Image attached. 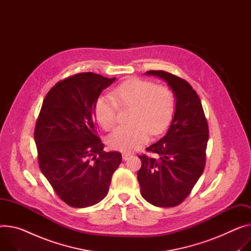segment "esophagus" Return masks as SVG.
<instances>
[{"mask_svg": "<svg viewBox=\"0 0 251 251\" xmlns=\"http://www.w3.org/2000/svg\"><path fill=\"white\" fill-rule=\"evenodd\" d=\"M129 157H131L130 152H123V160L124 161H126Z\"/></svg>", "mask_w": 251, "mask_h": 251, "instance_id": "34e87169", "label": "esophagus"}]
</instances>
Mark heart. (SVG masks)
I'll return each instance as SVG.
<instances>
[{"mask_svg": "<svg viewBox=\"0 0 251 251\" xmlns=\"http://www.w3.org/2000/svg\"><path fill=\"white\" fill-rule=\"evenodd\" d=\"M176 104L175 94L165 85L130 78L102 95L94 103V117L106 130L117 123L119 106L129 107L128 124L115 128L107 143L113 150L129 151L145 144L149 134L157 136L163 132L172 121Z\"/></svg>", "mask_w": 251, "mask_h": 251, "instance_id": "obj_1", "label": "heart"}]
</instances>
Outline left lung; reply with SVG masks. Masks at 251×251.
Instances as JSON below:
<instances>
[{
    "mask_svg": "<svg viewBox=\"0 0 251 251\" xmlns=\"http://www.w3.org/2000/svg\"><path fill=\"white\" fill-rule=\"evenodd\" d=\"M146 74L168 82L176 96V109L166 136L146 149L158 158L139 156L138 181L146 201L157 207H175L190 195L205 169L208 123L199 95L189 82L163 70Z\"/></svg>",
    "mask_w": 251,
    "mask_h": 251,
    "instance_id": "1",
    "label": "left lung"
}]
</instances>
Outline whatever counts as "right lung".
Returning <instances> with one entry per match:
<instances>
[{
    "instance_id": "right-lung-1",
    "label": "right lung",
    "mask_w": 251,
    "mask_h": 251,
    "mask_svg": "<svg viewBox=\"0 0 251 251\" xmlns=\"http://www.w3.org/2000/svg\"><path fill=\"white\" fill-rule=\"evenodd\" d=\"M114 80L92 72L71 75L48 91L38 115L39 168L58 197L74 208L100 202L122 162L121 152L103 151L93 119L96 100Z\"/></svg>"
}]
</instances>
